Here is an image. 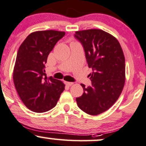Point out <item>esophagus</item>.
<instances>
[{
  "label": "esophagus",
  "mask_w": 146,
  "mask_h": 146,
  "mask_svg": "<svg viewBox=\"0 0 146 146\" xmlns=\"http://www.w3.org/2000/svg\"><path fill=\"white\" fill-rule=\"evenodd\" d=\"M65 84H66V85L70 86L73 85V82H65Z\"/></svg>",
  "instance_id": "34e87169"
}]
</instances>
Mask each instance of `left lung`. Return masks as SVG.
I'll list each match as a JSON object with an SVG mask.
<instances>
[{
  "label": "left lung",
  "instance_id": "obj_1",
  "mask_svg": "<svg viewBox=\"0 0 146 146\" xmlns=\"http://www.w3.org/2000/svg\"><path fill=\"white\" fill-rule=\"evenodd\" d=\"M82 45L88 66L92 68L91 85L77 98L78 106L85 113L98 115L111 107L122 92L125 64L122 48L116 38L98 29L81 30L74 35Z\"/></svg>",
  "mask_w": 146,
  "mask_h": 146
}]
</instances>
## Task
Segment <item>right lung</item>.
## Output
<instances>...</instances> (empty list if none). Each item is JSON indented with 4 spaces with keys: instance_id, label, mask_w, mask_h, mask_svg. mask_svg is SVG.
<instances>
[{
    "instance_id": "add662e5",
    "label": "right lung",
    "mask_w": 146,
    "mask_h": 146,
    "mask_svg": "<svg viewBox=\"0 0 146 146\" xmlns=\"http://www.w3.org/2000/svg\"><path fill=\"white\" fill-rule=\"evenodd\" d=\"M64 32L56 30L31 33L19 47L13 72V80L21 100L35 112H45L57 105L64 90L62 81L45 73V64L49 53Z\"/></svg>"
}]
</instances>
